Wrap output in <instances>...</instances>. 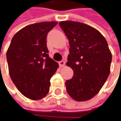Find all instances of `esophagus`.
<instances>
[{
    "instance_id": "obj_1",
    "label": "esophagus",
    "mask_w": 121,
    "mask_h": 121,
    "mask_svg": "<svg viewBox=\"0 0 121 121\" xmlns=\"http://www.w3.org/2000/svg\"><path fill=\"white\" fill-rule=\"evenodd\" d=\"M58 64H59V66H60V67H64V66L65 65V62L64 60H61V61H60V62L58 63Z\"/></svg>"
}]
</instances>
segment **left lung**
<instances>
[{
	"instance_id": "8db88e82",
	"label": "left lung",
	"mask_w": 121,
	"mask_h": 121,
	"mask_svg": "<svg viewBox=\"0 0 121 121\" xmlns=\"http://www.w3.org/2000/svg\"><path fill=\"white\" fill-rule=\"evenodd\" d=\"M69 43L67 65L73 71L65 82L69 95L77 102L94 98L104 86L110 72L112 54L99 31L81 22L59 23Z\"/></svg>"
}]
</instances>
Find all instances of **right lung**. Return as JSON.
I'll list each match as a JSON object with an SVG mask.
<instances>
[{
    "mask_svg": "<svg viewBox=\"0 0 121 121\" xmlns=\"http://www.w3.org/2000/svg\"><path fill=\"white\" fill-rule=\"evenodd\" d=\"M58 23L44 21L26 26L17 31L9 46L7 59L13 83L21 94L33 100L48 94L50 80L58 64L48 56L46 35Z\"/></svg>",
    "mask_w": 121,
    "mask_h": 121,
    "instance_id": "add662e5",
    "label": "right lung"
}]
</instances>
